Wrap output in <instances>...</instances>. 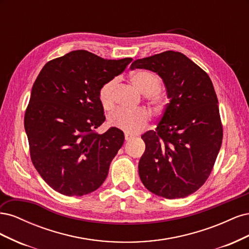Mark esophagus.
I'll list each match as a JSON object with an SVG mask.
<instances>
[{"label":"esophagus","instance_id":"1","mask_svg":"<svg viewBox=\"0 0 249 249\" xmlns=\"http://www.w3.org/2000/svg\"><path fill=\"white\" fill-rule=\"evenodd\" d=\"M133 138H134L133 135H130V134H124V139H125L126 141H129V140H131V139H133Z\"/></svg>","mask_w":249,"mask_h":249}]
</instances>
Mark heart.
Listing matches in <instances>:
<instances>
[{
    "mask_svg": "<svg viewBox=\"0 0 249 249\" xmlns=\"http://www.w3.org/2000/svg\"><path fill=\"white\" fill-rule=\"evenodd\" d=\"M131 82L141 93L145 94L146 100L152 106L157 109L162 107L164 104V95L159 90L161 82L156 74L145 71H135L131 76ZM115 86L116 80H110L100 88L99 100L105 110H111L114 107ZM148 122L149 114L144 109H117L112 112L108 117L110 126L130 134L139 132L143 127H145Z\"/></svg>",
    "mask_w": 249,
    "mask_h": 249,
    "instance_id": "obj_1",
    "label": "heart"
}]
</instances>
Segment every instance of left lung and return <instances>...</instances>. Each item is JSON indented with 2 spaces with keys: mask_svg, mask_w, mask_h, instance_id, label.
Wrapping results in <instances>:
<instances>
[{
  "mask_svg": "<svg viewBox=\"0 0 249 249\" xmlns=\"http://www.w3.org/2000/svg\"><path fill=\"white\" fill-rule=\"evenodd\" d=\"M163 79L169 103L155 131L141 136L145 152L139 177L147 190L168 199L183 198L205 184L222 143L217 95L208 73L179 52L138 59Z\"/></svg>",
  "mask_w": 249,
  "mask_h": 249,
  "instance_id": "1",
  "label": "left lung"
}]
</instances>
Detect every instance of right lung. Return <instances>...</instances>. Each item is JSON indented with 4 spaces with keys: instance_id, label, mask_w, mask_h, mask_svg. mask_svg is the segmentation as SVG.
<instances>
[{
    "instance_id": "right-lung-1",
    "label": "right lung",
    "mask_w": 249,
    "mask_h": 249,
    "mask_svg": "<svg viewBox=\"0 0 249 249\" xmlns=\"http://www.w3.org/2000/svg\"><path fill=\"white\" fill-rule=\"evenodd\" d=\"M132 60L73 51L49 61L35 80L25 130L34 167L55 191L82 196L106 179L124 135L116 127L96 133L106 119L99 91Z\"/></svg>"
}]
</instances>
